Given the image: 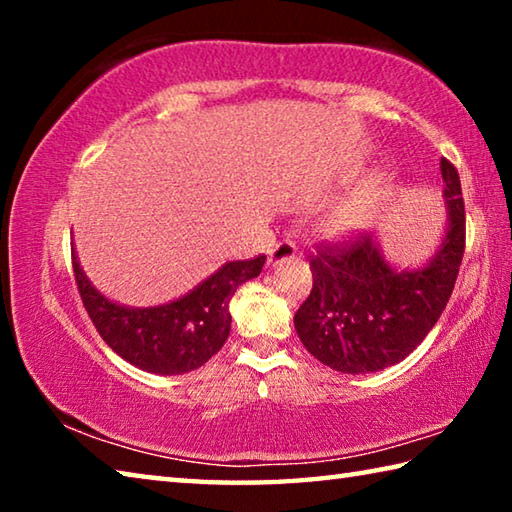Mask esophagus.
<instances>
[{"label":"esophagus","mask_w":512,"mask_h":512,"mask_svg":"<svg viewBox=\"0 0 512 512\" xmlns=\"http://www.w3.org/2000/svg\"><path fill=\"white\" fill-rule=\"evenodd\" d=\"M296 253H298L296 244H293V241H289V239H284V241H280V244H275L271 248V253H268V266H277V264L287 262V259L296 257Z\"/></svg>","instance_id":"1"}]
</instances>
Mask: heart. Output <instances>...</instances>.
<instances>
[{
  "mask_svg": "<svg viewBox=\"0 0 512 512\" xmlns=\"http://www.w3.org/2000/svg\"><path fill=\"white\" fill-rule=\"evenodd\" d=\"M372 207V194H361L357 198H350L348 203L341 205L332 216V230L348 235L366 225Z\"/></svg>",
  "mask_w": 512,
  "mask_h": 512,
  "instance_id": "1",
  "label": "heart"
}]
</instances>
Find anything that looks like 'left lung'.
<instances>
[{"label":"left lung","mask_w":512,"mask_h":512,"mask_svg":"<svg viewBox=\"0 0 512 512\" xmlns=\"http://www.w3.org/2000/svg\"><path fill=\"white\" fill-rule=\"evenodd\" d=\"M440 171L449 207L447 235L420 271H395L363 232L323 241L311 255L314 287L293 325L320 363L350 375L395 366L443 314L465 253V205L454 164L443 158Z\"/></svg>","instance_id":"1"}]
</instances>
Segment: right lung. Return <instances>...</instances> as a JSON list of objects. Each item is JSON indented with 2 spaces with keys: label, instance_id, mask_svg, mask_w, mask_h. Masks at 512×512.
<instances>
[{
  "label": "right lung",
  "instance_id": "obj_1",
  "mask_svg": "<svg viewBox=\"0 0 512 512\" xmlns=\"http://www.w3.org/2000/svg\"><path fill=\"white\" fill-rule=\"evenodd\" d=\"M266 255L230 262L185 298L162 307H119L92 287L76 255L72 266L83 307L101 339L121 359L155 375H183L201 368L230 336V298L241 284L262 273Z\"/></svg>",
  "mask_w": 512,
  "mask_h": 512
}]
</instances>
